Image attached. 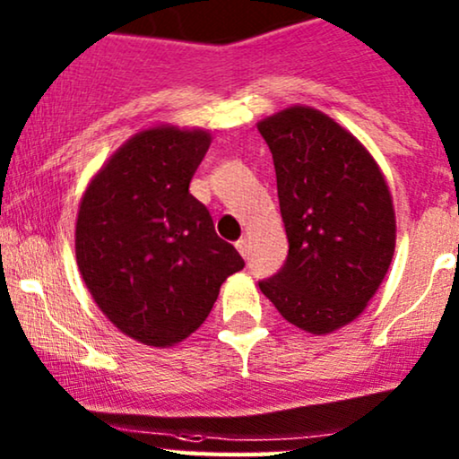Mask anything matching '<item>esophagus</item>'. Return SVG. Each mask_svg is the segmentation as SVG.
<instances>
[{"mask_svg": "<svg viewBox=\"0 0 459 459\" xmlns=\"http://www.w3.org/2000/svg\"><path fill=\"white\" fill-rule=\"evenodd\" d=\"M236 249H238L240 255L245 257V260H247V257H249V240H247V238H240L238 242H236Z\"/></svg>", "mask_w": 459, "mask_h": 459, "instance_id": "1", "label": "esophagus"}]
</instances>
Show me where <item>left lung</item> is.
Here are the masks:
<instances>
[{
	"label": "left lung",
	"mask_w": 459,
	"mask_h": 459,
	"mask_svg": "<svg viewBox=\"0 0 459 459\" xmlns=\"http://www.w3.org/2000/svg\"><path fill=\"white\" fill-rule=\"evenodd\" d=\"M277 174L288 257L260 290L314 335L357 317L395 251L389 186L368 150L325 113L290 107L257 124Z\"/></svg>",
	"instance_id": "8db88e82"
}]
</instances>
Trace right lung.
<instances>
[{"label": "right lung", "instance_id": "add662e5", "mask_svg": "<svg viewBox=\"0 0 459 459\" xmlns=\"http://www.w3.org/2000/svg\"><path fill=\"white\" fill-rule=\"evenodd\" d=\"M208 148L206 131H142L81 199V277L102 314L145 346H174L197 331L221 283L245 266L217 236L208 208L188 193Z\"/></svg>", "mask_w": 459, "mask_h": 459}]
</instances>
